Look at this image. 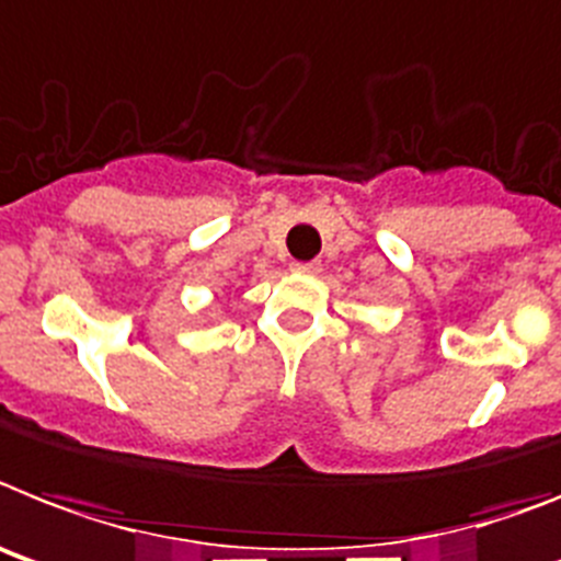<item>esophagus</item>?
Listing matches in <instances>:
<instances>
[{
	"instance_id": "obj_1",
	"label": "esophagus",
	"mask_w": 561,
	"mask_h": 561,
	"mask_svg": "<svg viewBox=\"0 0 561 561\" xmlns=\"http://www.w3.org/2000/svg\"><path fill=\"white\" fill-rule=\"evenodd\" d=\"M290 271H296V273H313V271H317V262H294V265H290Z\"/></svg>"
}]
</instances>
